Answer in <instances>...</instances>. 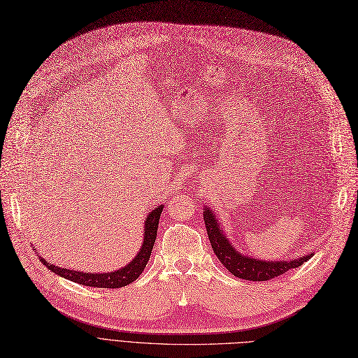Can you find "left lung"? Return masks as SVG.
<instances>
[{
    "instance_id": "obj_1",
    "label": "left lung",
    "mask_w": 358,
    "mask_h": 358,
    "mask_svg": "<svg viewBox=\"0 0 358 358\" xmlns=\"http://www.w3.org/2000/svg\"><path fill=\"white\" fill-rule=\"evenodd\" d=\"M203 220L208 231L210 246L214 249V254L218 257L221 264L231 274L239 279L252 280V282H266L274 277H279L290 268L301 267L303 262L308 261L314 254H307L303 257L295 258L292 261H264L242 255L231 242L227 239L226 234L220 229V222L215 218L213 209H203Z\"/></svg>"
}]
</instances>
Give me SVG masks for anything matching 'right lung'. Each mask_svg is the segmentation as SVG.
Masks as SVG:
<instances>
[{"instance_id": "right-lung-1", "label": "right lung", "mask_w": 358, "mask_h": 358, "mask_svg": "<svg viewBox=\"0 0 358 358\" xmlns=\"http://www.w3.org/2000/svg\"><path fill=\"white\" fill-rule=\"evenodd\" d=\"M162 210H164V205L155 208L152 213H149V215H148V218H145V222H144V239H143L140 252L136 255L134 259L128 264V266L119 268L116 271L84 273V271H75V270H69V268H60L57 266H52V264L47 262L43 257H39L38 254L36 255H38L39 261H41L48 270L59 274L60 277H64V279L75 282L78 285L92 286V287H109V289L127 286L138 279V275L143 273L145 264H148V261L152 255V249H153L156 236H157L159 218H161Z\"/></svg>"}]
</instances>
